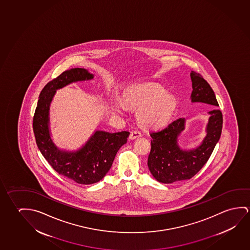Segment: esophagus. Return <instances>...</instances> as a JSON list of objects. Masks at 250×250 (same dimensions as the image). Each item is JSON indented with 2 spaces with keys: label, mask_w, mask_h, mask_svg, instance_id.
Returning a JSON list of instances; mask_svg holds the SVG:
<instances>
[{
  "label": "esophagus",
  "mask_w": 250,
  "mask_h": 250,
  "mask_svg": "<svg viewBox=\"0 0 250 250\" xmlns=\"http://www.w3.org/2000/svg\"><path fill=\"white\" fill-rule=\"evenodd\" d=\"M141 136H142V134H141V132H140V131H132L131 132V134H130V139H138V138H139V137H141Z\"/></svg>",
  "instance_id": "1"
}]
</instances>
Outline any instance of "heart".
Here are the masks:
<instances>
[{
    "label": "heart",
    "instance_id": "heart-1",
    "mask_svg": "<svg viewBox=\"0 0 250 250\" xmlns=\"http://www.w3.org/2000/svg\"><path fill=\"white\" fill-rule=\"evenodd\" d=\"M125 100L130 107L139 110V123L147 127L168 123L177 107L176 99L166 94V90L158 84H143L129 89ZM116 111H121L119 105L116 106Z\"/></svg>",
    "mask_w": 250,
    "mask_h": 250
}]
</instances>
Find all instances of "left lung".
Returning a JSON list of instances; mask_svg holds the SVG:
<instances>
[{"label": "left lung", "instance_id": "8db88e82", "mask_svg": "<svg viewBox=\"0 0 250 250\" xmlns=\"http://www.w3.org/2000/svg\"><path fill=\"white\" fill-rule=\"evenodd\" d=\"M192 102H203L218 106L215 92L200 73L191 71ZM207 136L203 144L193 150H182L177 137L185 129V119L179 118L160 131H150V151L148 167L153 177L163 184L187 180L204 167L218 142L223 129V113L220 110L209 111Z\"/></svg>", "mask_w": 250, "mask_h": 250}]
</instances>
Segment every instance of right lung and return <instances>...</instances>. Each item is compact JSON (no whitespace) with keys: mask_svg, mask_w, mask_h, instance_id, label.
Returning <instances> with one entry per match:
<instances>
[{"mask_svg":"<svg viewBox=\"0 0 250 250\" xmlns=\"http://www.w3.org/2000/svg\"><path fill=\"white\" fill-rule=\"evenodd\" d=\"M92 78V73L83 68L64 71L44 86L33 118L35 141L43 157L56 172L81 185L94 184L105 176L118 150L127 142L130 135L129 131L109 133L98 131L76 152L60 150L52 142L48 131V110L55 90L72 82Z\"/></svg>","mask_w":250,"mask_h":250,"instance_id":"1","label":"right lung"}]
</instances>
